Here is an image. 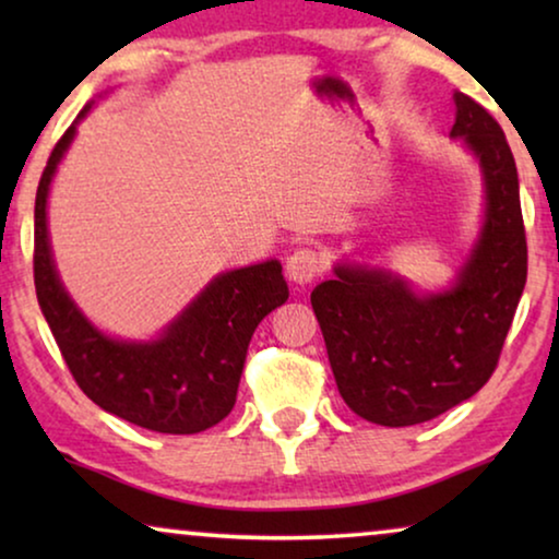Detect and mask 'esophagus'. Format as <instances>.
I'll return each instance as SVG.
<instances>
[{"instance_id": "obj_1", "label": "esophagus", "mask_w": 559, "mask_h": 559, "mask_svg": "<svg viewBox=\"0 0 559 559\" xmlns=\"http://www.w3.org/2000/svg\"><path fill=\"white\" fill-rule=\"evenodd\" d=\"M287 277L295 285H308L320 274V257L312 249H297L287 257Z\"/></svg>"}]
</instances>
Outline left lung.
Wrapping results in <instances>:
<instances>
[{
	"instance_id": "left-lung-1",
	"label": "left lung",
	"mask_w": 559,
	"mask_h": 559,
	"mask_svg": "<svg viewBox=\"0 0 559 559\" xmlns=\"http://www.w3.org/2000/svg\"><path fill=\"white\" fill-rule=\"evenodd\" d=\"M453 140L484 178V226L453 285L417 293L381 266H333L312 289L328 361L343 402L384 427L435 419L491 379L526 285L519 175L499 121L455 91Z\"/></svg>"
}]
</instances>
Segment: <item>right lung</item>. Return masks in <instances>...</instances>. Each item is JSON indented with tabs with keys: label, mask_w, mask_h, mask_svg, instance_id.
<instances>
[{
	"label": "right lung",
	"mask_w": 559,
	"mask_h": 559,
	"mask_svg": "<svg viewBox=\"0 0 559 559\" xmlns=\"http://www.w3.org/2000/svg\"><path fill=\"white\" fill-rule=\"evenodd\" d=\"M50 152L35 195V293L75 384L98 407L152 432L193 435L218 425L236 404L257 325L287 302L277 259L213 277L201 295L152 341L111 338L83 316L52 262L48 195L75 127Z\"/></svg>",
	"instance_id": "obj_1"
}]
</instances>
